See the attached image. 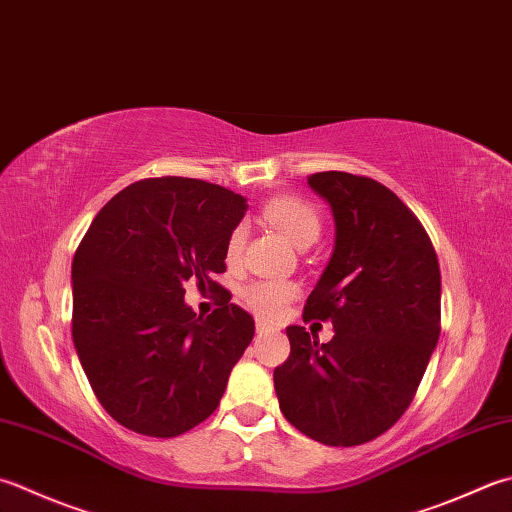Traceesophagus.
<instances>
[{
  "mask_svg": "<svg viewBox=\"0 0 512 512\" xmlns=\"http://www.w3.org/2000/svg\"><path fill=\"white\" fill-rule=\"evenodd\" d=\"M255 326H257V333H259V335H262V333H268V330H270V326L264 322V319H257V324H255Z\"/></svg>",
  "mask_w": 512,
  "mask_h": 512,
  "instance_id": "esophagus-1",
  "label": "esophagus"
}]
</instances>
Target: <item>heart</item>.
I'll return each instance as SVG.
<instances>
[{"label": "heart", "mask_w": 512, "mask_h": 512, "mask_svg": "<svg viewBox=\"0 0 512 512\" xmlns=\"http://www.w3.org/2000/svg\"><path fill=\"white\" fill-rule=\"evenodd\" d=\"M264 217L270 224L282 228L286 237L297 248L313 246L319 233H322V217H319L317 208L313 204L304 202L299 197H275L264 206ZM246 224H237L230 230L226 242V259L235 262L242 255L246 244ZM297 295V286L293 282H284V279H262V282H253L244 288L246 304L257 310L264 317H275L284 310V306Z\"/></svg>", "instance_id": "heart-1"}]
</instances>
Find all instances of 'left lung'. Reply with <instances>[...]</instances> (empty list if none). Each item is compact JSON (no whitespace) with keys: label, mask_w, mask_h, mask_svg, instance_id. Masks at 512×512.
<instances>
[{"label":"left lung","mask_w":512,"mask_h":512,"mask_svg":"<svg viewBox=\"0 0 512 512\" xmlns=\"http://www.w3.org/2000/svg\"><path fill=\"white\" fill-rule=\"evenodd\" d=\"M308 186L330 206L335 246L304 317L330 319L335 335L319 344L304 326H288L275 393L310 439L359 446L413 402L439 339L442 275L424 226L384 184L326 170Z\"/></svg>","instance_id":"8db88e82"}]
</instances>
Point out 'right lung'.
<instances>
[{
  "instance_id": "1",
  "label": "right lung",
  "mask_w": 512,
  "mask_h": 512,
  "mask_svg": "<svg viewBox=\"0 0 512 512\" xmlns=\"http://www.w3.org/2000/svg\"><path fill=\"white\" fill-rule=\"evenodd\" d=\"M246 197L188 177L126 186L79 244L73 344L106 413L148 437H177L213 415L255 322L215 282ZM188 281L218 295L208 318L183 302Z\"/></svg>"
}]
</instances>
